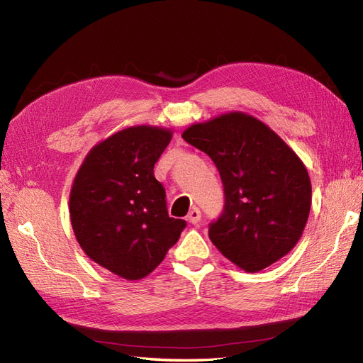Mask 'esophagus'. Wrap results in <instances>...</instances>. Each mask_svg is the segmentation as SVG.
<instances>
[{"mask_svg":"<svg viewBox=\"0 0 363 363\" xmlns=\"http://www.w3.org/2000/svg\"><path fill=\"white\" fill-rule=\"evenodd\" d=\"M187 220L190 222V224H198V222L201 220V211H199V208H191L190 210V213H189V216H187Z\"/></svg>","mask_w":363,"mask_h":363,"instance_id":"obj_1","label":"esophagus"}]
</instances>
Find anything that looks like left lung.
Segmentation results:
<instances>
[{"mask_svg":"<svg viewBox=\"0 0 363 363\" xmlns=\"http://www.w3.org/2000/svg\"><path fill=\"white\" fill-rule=\"evenodd\" d=\"M182 138L211 157L224 184V213L208 231L219 252L247 273L290 253L311 208L310 176L293 148L244 111L191 124Z\"/></svg>","mask_w":363,"mask_h":363,"instance_id":"1","label":"left lung"}]
</instances>
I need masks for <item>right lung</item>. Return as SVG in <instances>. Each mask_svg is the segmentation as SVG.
Wrapping results in <instances>:
<instances>
[{"label": "right lung", "instance_id": "right-lung-1", "mask_svg": "<svg viewBox=\"0 0 363 363\" xmlns=\"http://www.w3.org/2000/svg\"><path fill=\"white\" fill-rule=\"evenodd\" d=\"M173 130L130 125L102 139L73 179L69 211L73 233L93 262L127 281L150 274L187 225L167 213L153 167Z\"/></svg>", "mask_w": 363, "mask_h": 363}]
</instances>
